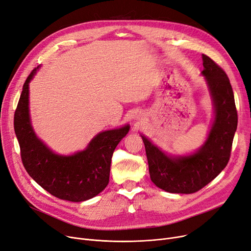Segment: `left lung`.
<instances>
[{
  "label": "left lung",
  "mask_w": 251,
  "mask_h": 251,
  "mask_svg": "<svg viewBox=\"0 0 251 251\" xmlns=\"http://www.w3.org/2000/svg\"><path fill=\"white\" fill-rule=\"evenodd\" d=\"M201 72L210 87L216 117L207 142L194 155L171 158L143 138L151 180L172 194H194L215 179L228 164L234 134L237 128V109L229 78L211 57L202 54Z\"/></svg>",
  "instance_id": "obj_1"
}]
</instances>
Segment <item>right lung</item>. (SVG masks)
Here are the masks:
<instances>
[{"label": "right lung", "instance_id": "1", "mask_svg": "<svg viewBox=\"0 0 251 251\" xmlns=\"http://www.w3.org/2000/svg\"><path fill=\"white\" fill-rule=\"evenodd\" d=\"M35 72L33 69L27 77L14 114L23 166L42 188L57 199L69 201L92 199L108 184L114 149L129 126L100 132L86 150L73 156L53 154L36 138L29 121L28 84Z\"/></svg>", "mask_w": 251, "mask_h": 251}]
</instances>
